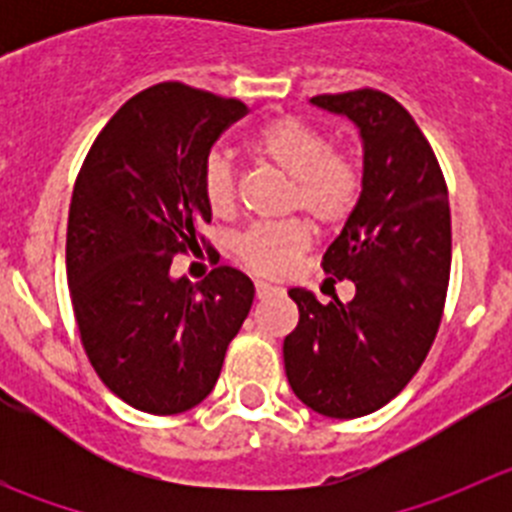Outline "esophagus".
Returning <instances> with one entry per match:
<instances>
[{
    "label": "esophagus",
    "instance_id": "1",
    "mask_svg": "<svg viewBox=\"0 0 512 512\" xmlns=\"http://www.w3.org/2000/svg\"><path fill=\"white\" fill-rule=\"evenodd\" d=\"M277 292H282V287H277V284H271V282H256V297H259V300H264V297H269V295H277Z\"/></svg>",
    "mask_w": 512,
    "mask_h": 512
}]
</instances>
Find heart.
<instances>
[{"mask_svg":"<svg viewBox=\"0 0 512 512\" xmlns=\"http://www.w3.org/2000/svg\"><path fill=\"white\" fill-rule=\"evenodd\" d=\"M253 156L292 179L287 207L305 212L318 228H338L354 212L361 194V171L354 158L330 148L328 135L297 117H277L251 138ZM202 192L212 215L235 210V169L228 158L212 156L202 174ZM310 246V225L289 220L253 228L235 251L248 271L259 277H284Z\"/></svg>","mask_w":512,"mask_h":512,"instance_id":"obj_1","label":"heart"}]
</instances>
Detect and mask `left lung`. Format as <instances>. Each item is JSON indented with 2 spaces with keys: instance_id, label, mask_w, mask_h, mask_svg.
<instances>
[{
  "instance_id": "8db88e82",
  "label": "left lung",
  "mask_w": 512,
  "mask_h": 512,
  "mask_svg": "<svg viewBox=\"0 0 512 512\" xmlns=\"http://www.w3.org/2000/svg\"><path fill=\"white\" fill-rule=\"evenodd\" d=\"M310 102L359 128V202L323 256L325 274L354 282L356 295L320 305L307 289H289L300 323L284 338V369L307 408L361 418L400 395L431 351L451 271L449 192L433 148L390 94Z\"/></svg>"
}]
</instances>
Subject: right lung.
<instances>
[{
	"label": "right lung",
	"instance_id": "1",
	"mask_svg": "<svg viewBox=\"0 0 512 512\" xmlns=\"http://www.w3.org/2000/svg\"><path fill=\"white\" fill-rule=\"evenodd\" d=\"M246 110L179 81L143 89L104 125L76 179L66 277L81 343L99 379L143 413L200 405L253 305V282L233 266L202 284L171 277L212 217L202 192L212 143Z\"/></svg>",
	"mask_w": 512,
	"mask_h": 512
}]
</instances>
